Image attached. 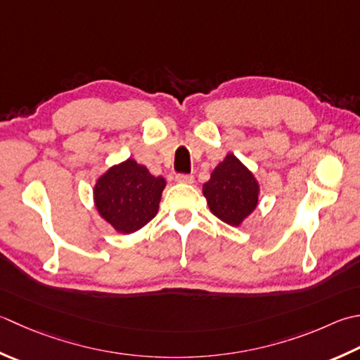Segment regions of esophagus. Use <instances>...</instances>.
<instances>
[{
  "label": "esophagus",
  "mask_w": 360,
  "mask_h": 360,
  "mask_svg": "<svg viewBox=\"0 0 360 360\" xmlns=\"http://www.w3.org/2000/svg\"><path fill=\"white\" fill-rule=\"evenodd\" d=\"M176 181L179 182V184H193V176L192 174H178L176 176Z\"/></svg>",
  "instance_id": "obj_1"
}]
</instances>
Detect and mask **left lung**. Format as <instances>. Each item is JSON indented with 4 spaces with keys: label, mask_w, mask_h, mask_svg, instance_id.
<instances>
[{
    "label": "left lung",
    "mask_w": 360,
    "mask_h": 360,
    "mask_svg": "<svg viewBox=\"0 0 360 360\" xmlns=\"http://www.w3.org/2000/svg\"><path fill=\"white\" fill-rule=\"evenodd\" d=\"M202 195L217 218L229 226H242L257 207L260 186L255 173L229 153L202 184Z\"/></svg>",
    "instance_id": "1"
}]
</instances>
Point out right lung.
<instances>
[{"label":"right lung","instance_id":"1","mask_svg":"<svg viewBox=\"0 0 360 360\" xmlns=\"http://www.w3.org/2000/svg\"><path fill=\"white\" fill-rule=\"evenodd\" d=\"M165 186L162 176H153L129 158L98 176L94 202L100 217L117 232L132 234L158 215Z\"/></svg>","mask_w":360,"mask_h":360}]
</instances>
